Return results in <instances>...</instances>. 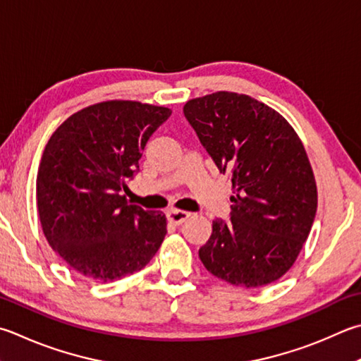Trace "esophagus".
<instances>
[{"instance_id": "esophagus-1", "label": "esophagus", "mask_w": 361, "mask_h": 361, "mask_svg": "<svg viewBox=\"0 0 361 361\" xmlns=\"http://www.w3.org/2000/svg\"><path fill=\"white\" fill-rule=\"evenodd\" d=\"M189 216H191V213L183 212V209H169L167 212V219L175 226L183 224V222H185Z\"/></svg>"}]
</instances>
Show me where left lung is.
Here are the masks:
<instances>
[{"instance_id": "obj_1", "label": "left lung", "mask_w": 361, "mask_h": 361, "mask_svg": "<svg viewBox=\"0 0 361 361\" xmlns=\"http://www.w3.org/2000/svg\"><path fill=\"white\" fill-rule=\"evenodd\" d=\"M183 112L235 191L228 222L216 218L199 249L202 264L246 289L273 283L297 260L316 218L303 143L286 118L246 94L218 91L188 101Z\"/></svg>"}]
</instances>
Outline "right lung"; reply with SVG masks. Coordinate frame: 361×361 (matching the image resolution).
Segmentation results:
<instances>
[{"label":"right lung","instance_id":"1","mask_svg":"<svg viewBox=\"0 0 361 361\" xmlns=\"http://www.w3.org/2000/svg\"><path fill=\"white\" fill-rule=\"evenodd\" d=\"M167 107L107 101L71 115L45 145L36 180L49 245L83 276L115 281L142 270L167 233L166 214L128 205L147 142Z\"/></svg>","mask_w":361,"mask_h":361}]
</instances>
